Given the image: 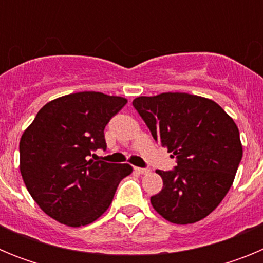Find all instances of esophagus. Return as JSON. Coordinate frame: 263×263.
<instances>
[{"label": "esophagus", "instance_id": "obj_1", "mask_svg": "<svg viewBox=\"0 0 263 263\" xmlns=\"http://www.w3.org/2000/svg\"><path fill=\"white\" fill-rule=\"evenodd\" d=\"M136 171H138L139 174H148V173H150V170L142 168V167H136Z\"/></svg>", "mask_w": 263, "mask_h": 263}]
</instances>
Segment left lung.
Wrapping results in <instances>:
<instances>
[{
	"label": "left lung",
	"instance_id": "left-lung-1",
	"mask_svg": "<svg viewBox=\"0 0 263 263\" xmlns=\"http://www.w3.org/2000/svg\"><path fill=\"white\" fill-rule=\"evenodd\" d=\"M153 138L166 146L176 166L158 170L163 188L150 201L174 224H192L210 215L228 194L242 158L240 132L221 106L188 93L134 99Z\"/></svg>",
	"mask_w": 263,
	"mask_h": 263
}]
</instances>
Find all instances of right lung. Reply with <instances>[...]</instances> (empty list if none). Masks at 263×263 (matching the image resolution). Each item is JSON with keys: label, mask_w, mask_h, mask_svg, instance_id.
<instances>
[{"label": "right lung", "mask_w": 263, "mask_h": 263, "mask_svg": "<svg viewBox=\"0 0 263 263\" xmlns=\"http://www.w3.org/2000/svg\"><path fill=\"white\" fill-rule=\"evenodd\" d=\"M127 100L101 92L59 97L38 111L20 142L21 174L41 210L68 227L90 224L110 205L129 164L89 159L106 150L104 129Z\"/></svg>", "instance_id": "add662e5"}]
</instances>
